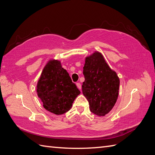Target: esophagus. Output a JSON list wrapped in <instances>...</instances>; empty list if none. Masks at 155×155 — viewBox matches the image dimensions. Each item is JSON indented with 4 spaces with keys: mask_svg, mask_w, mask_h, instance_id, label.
<instances>
[{
    "mask_svg": "<svg viewBox=\"0 0 155 155\" xmlns=\"http://www.w3.org/2000/svg\"><path fill=\"white\" fill-rule=\"evenodd\" d=\"M76 84H77V88H78L79 90H81V83H79V82H77V83Z\"/></svg>",
    "mask_w": 155,
    "mask_h": 155,
    "instance_id": "34e87169",
    "label": "esophagus"
}]
</instances>
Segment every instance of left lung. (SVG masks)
Masks as SVG:
<instances>
[{"label":"left lung","instance_id":"8db88e82","mask_svg":"<svg viewBox=\"0 0 155 155\" xmlns=\"http://www.w3.org/2000/svg\"><path fill=\"white\" fill-rule=\"evenodd\" d=\"M84 81L82 93L88 101L90 110L98 116H105L116 104L120 79L99 52L86 57L83 67Z\"/></svg>","mask_w":155,"mask_h":155}]
</instances>
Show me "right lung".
Returning <instances> with one entry per match:
<instances>
[{
    "mask_svg": "<svg viewBox=\"0 0 155 155\" xmlns=\"http://www.w3.org/2000/svg\"><path fill=\"white\" fill-rule=\"evenodd\" d=\"M37 92L44 108L56 115L69 111L81 93L57 60L49 61L44 67L38 82Z\"/></svg>",
    "mask_w": 155,
    "mask_h": 155,
    "instance_id": "right-lung-1",
    "label": "right lung"
}]
</instances>
